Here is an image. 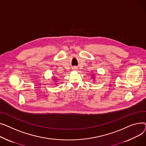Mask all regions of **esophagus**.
<instances>
[{
  "mask_svg": "<svg viewBox=\"0 0 146 146\" xmlns=\"http://www.w3.org/2000/svg\"><path fill=\"white\" fill-rule=\"evenodd\" d=\"M72 70L73 71H77V68L76 67H73L72 68Z\"/></svg>",
  "mask_w": 146,
  "mask_h": 146,
  "instance_id": "1",
  "label": "esophagus"
}]
</instances>
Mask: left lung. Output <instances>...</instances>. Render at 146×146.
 <instances>
[{
    "mask_svg": "<svg viewBox=\"0 0 146 146\" xmlns=\"http://www.w3.org/2000/svg\"><path fill=\"white\" fill-rule=\"evenodd\" d=\"M95 76V75H92V76H93V77H92V78H94V77H95V76Z\"/></svg>",
    "mask_w": 146,
    "mask_h": 146,
    "instance_id": "1",
    "label": "left lung"
}]
</instances>
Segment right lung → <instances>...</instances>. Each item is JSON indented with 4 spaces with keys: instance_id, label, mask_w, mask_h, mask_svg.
<instances>
[{
    "instance_id": "right-lung-1",
    "label": "right lung",
    "mask_w": 146,
    "mask_h": 146,
    "mask_svg": "<svg viewBox=\"0 0 146 146\" xmlns=\"http://www.w3.org/2000/svg\"><path fill=\"white\" fill-rule=\"evenodd\" d=\"M55 78V77H54V76H53V77H52V78ZM53 80H54V81H56V80H56V79H53ZM55 84H56V83H55Z\"/></svg>"
}]
</instances>
